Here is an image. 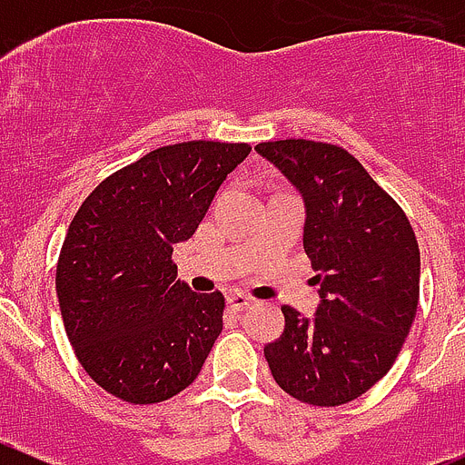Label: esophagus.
I'll return each mask as SVG.
<instances>
[{"mask_svg": "<svg viewBox=\"0 0 465 465\" xmlns=\"http://www.w3.org/2000/svg\"><path fill=\"white\" fill-rule=\"evenodd\" d=\"M227 303L233 312H241V311H245L250 303H252V299L245 294H241V292H233V294L227 296Z\"/></svg>", "mask_w": 465, "mask_h": 465, "instance_id": "esophagus-1", "label": "esophagus"}]
</instances>
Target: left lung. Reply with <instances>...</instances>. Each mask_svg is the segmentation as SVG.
I'll list each match as a JSON object with an SVG mask.
<instances>
[{
  "mask_svg": "<svg viewBox=\"0 0 465 465\" xmlns=\"http://www.w3.org/2000/svg\"><path fill=\"white\" fill-rule=\"evenodd\" d=\"M254 150L303 199V248L320 284L315 317L282 305L284 331L263 357L294 399L324 408L350 403L391 368L415 320V232L347 150L305 139Z\"/></svg>",
  "mask_w": 465,
  "mask_h": 465,
  "instance_id": "left-lung-1",
  "label": "left lung"
}]
</instances>
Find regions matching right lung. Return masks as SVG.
Returning a JSON list of instances; mask_svg holds the SVG:
<instances>
[{
  "instance_id": "add662e5",
  "label": "right lung",
  "mask_w": 465,
  "mask_h": 465,
  "mask_svg": "<svg viewBox=\"0 0 465 465\" xmlns=\"http://www.w3.org/2000/svg\"><path fill=\"white\" fill-rule=\"evenodd\" d=\"M248 143L157 148L99 183L74 215L57 262V299L78 361L134 405L190 387L223 331L224 296L194 294L171 262L192 238Z\"/></svg>"
}]
</instances>
